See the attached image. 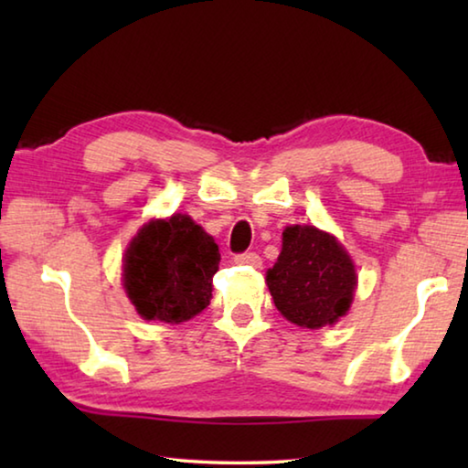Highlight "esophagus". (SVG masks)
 I'll use <instances>...</instances> for the list:
<instances>
[{
	"mask_svg": "<svg viewBox=\"0 0 468 468\" xmlns=\"http://www.w3.org/2000/svg\"><path fill=\"white\" fill-rule=\"evenodd\" d=\"M233 260H235V264H248V266H253V268H260V266H262V258H260L256 251L237 253V256H235Z\"/></svg>",
	"mask_w": 468,
	"mask_h": 468,
	"instance_id": "obj_1",
	"label": "esophagus"
}]
</instances>
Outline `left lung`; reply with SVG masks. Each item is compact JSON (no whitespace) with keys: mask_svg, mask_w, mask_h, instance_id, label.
I'll use <instances>...</instances> for the list:
<instances>
[{"mask_svg":"<svg viewBox=\"0 0 468 468\" xmlns=\"http://www.w3.org/2000/svg\"><path fill=\"white\" fill-rule=\"evenodd\" d=\"M266 284L284 318L318 330L348 312L357 274L335 235L312 225H291L282 231V250L266 272Z\"/></svg>","mask_w":468,"mask_h":468,"instance_id":"obj_1","label":"left lung"}]
</instances>
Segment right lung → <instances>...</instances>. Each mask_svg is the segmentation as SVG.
Masks as SVG:
<instances>
[{"label": "right lung", "instance_id": "1", "mask_svg": "<svg viewBox=\"0 0 468 468\" xmlns=\"http://www.w3.org/2000/svg\"><path fill=\"white\" fill-rule=\"evenodd\" d=\"M218 262V245L187 215L153 218L125 250V295L148 322H186L210 305Z\"/></svg>", "mask_w": 468, "mask_h": 468}]
</instances>
